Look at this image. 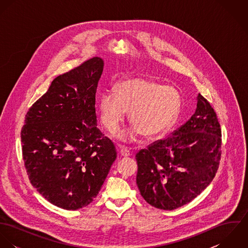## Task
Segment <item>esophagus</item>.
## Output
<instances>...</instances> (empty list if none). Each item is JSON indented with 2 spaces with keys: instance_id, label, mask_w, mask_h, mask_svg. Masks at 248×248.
I'll return each mask as SVG.
<instances>
[{
  "instance_id": "34e87169",
  "label": "esophagus",
  "mask_w": 248,
  "mask_h": 248,
  "mask_svg": "<svg viewBox=\"0 0 248 248\" xmlns=\"http://www.w3.org/2000/svg\"><path fill=\"white\" fill-rule=\"evenodd\" d=\"M120 155H121L122 156H124V157H127V156H130V155H131V153H130V151H129L128 149H126V148H121V149H120Z\"/></svg>"
}]
</instances>
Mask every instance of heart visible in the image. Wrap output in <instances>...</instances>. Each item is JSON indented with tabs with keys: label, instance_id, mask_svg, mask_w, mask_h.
Wrapping results in <instances>:
<instances>
[{
	"label": "heart",
	"instance_id": "heart-1",
	"mask_svg": "<svg viewBox=\"0 0 248 248\" xmlns=\"http://www.w3.org/2000/svg\"><path fill=\"white\" fill-rule=\"evenodd\" d=\"M115 93L105 92L99 99L100 119L110 134H114L129 111L135 128L119 133L118 139L133 141L141 134L155 139L166 133L176 122L182 98L173 87L144 78L124 79L116 84Z\"/></svg>",
	"mask_w": 248,
	"mask_h": 248
}]
</instances>
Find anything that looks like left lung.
Masks as SVG:
<instances>
[{"instance_id":"obj_1","label":"left lung","mask_w":248,"mask_h":248,"mask_svg":"<svg viewBox=\"0 0 248 248\" xmlns=\"http://www.w3.org/2000/svg\"><path fill=\"white\" fill-rule=\"evenodd\" d=\"M195 113L171 137L140 150L137 184L152 206L174 210L197 198L213 180L221 155V130L210 103L199 93Z\"/></svg>"}]
</instances>
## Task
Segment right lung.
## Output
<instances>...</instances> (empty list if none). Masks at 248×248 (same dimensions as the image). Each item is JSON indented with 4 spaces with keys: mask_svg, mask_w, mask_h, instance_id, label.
I'll return each mask as SVG.
<instances>
[{
    "mask_svg": "<svg viewBox=\"0 0 248 248\" xmlns=\"http://www.w3.org/2000/svg\"><path fill=\"white\" fill-rule=\"evenodd\" d=\"M104 61L93 57L57 76L26 114L21 140L31 183L53 205L77 210L98 195L116 150L96 127Z\"/></svg>",
    "mask_w": 248,
    "mask_h": 248,
    "instance_id": "1",
    "label": "right lung"
}]
</instances>
